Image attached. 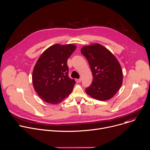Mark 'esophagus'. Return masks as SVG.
Segmentation results:
<instances>
[{
    "instance_id": "34e87169",
    "label": "esophagus",
    "mask_w": 150,
    "mask_h": 150,
    "mask_svg": "<svg viewBox=\"0 0 150 150\" xmlns=\"http://www.w3.org/2000/svg\"><path fill=\"white\" fill-rule=\"evenodd\" d=\"M75 81H76V82L77 83H79V82H81V78H79V79H76Z\"/></svg>"
}]
</instances>
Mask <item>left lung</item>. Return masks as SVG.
<instances>
[{
    "instance_id": "8db88e82",
    "label": "left lung",
    "mask_w": 150,
    "mask_h": 150,
    "mask_svg": "<svg viewBox=\"0 0 150 150\" xmlns=\"http://www.w3.org/2000/svg\"><path fill=\"white\" fill-rule=\"evenodd\" d=\"M90 66L93 81L87 94L100 101L112 98L122 84L123 73L116 57L100 44L85 46L81 50Z\"/></svg>"
}]
</instances>
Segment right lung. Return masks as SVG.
<instances>
[{"label": "right lung", "mask_w": 150, "mask_h": 150, "mask_svg": "<svg viewBox=\"0 0 150 150\" xmlns=\"http://www.w3.org/2000/svg\"><path fill=\"white\" fill-rule=\"evenodd\" d=\"M76 48L71 44H56L38 59L33 72V83L35 91L45 102L57 104L71 93L75 81L68 76L67 60Z\"/></svg>", "instance_id": "right-lung-1"}]
</instances>
